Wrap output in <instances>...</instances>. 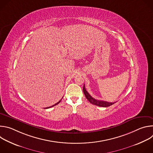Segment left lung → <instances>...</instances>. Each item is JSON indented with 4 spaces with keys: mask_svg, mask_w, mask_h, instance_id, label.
Wrapping results in <instances>:
<instances>
[{
    "mask_svg": "<svg viewBox=\"0 0 153 153\" xmlns=\"http://www.w3.org/2000/svg\"><path fill=\"white\" fill-rule=\"evenodd\" d=\"M83 93H84L86 98L88 100V101L91 103H92L93 105H97L99 106H102V107H108V106H110L113 105L114 103H116V102H108L103 101V100H96V99H94L86 90L85 85H83Z\"/></svg>",
    "mask_w": 153,
    "mask_h": 153,
    "instance_id": "1",
    "label": "left lung"
}]
</instances>
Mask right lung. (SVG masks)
<instances>
[{"label":"right lung","instance_id":"right-lung-1","mask_svg":"<svg viewBox=\"0 0 153 153\" xmlns=\"http://www.w3.org/2000/svg\"><path fill=\"white\" fill-rule=\"evenodd\" d=\"M61 100H62V99H61ZM61 100H60V101H59V102H57V103H56V104H54V105H53V106H49V107H47V108H45V109H47V108H51V107H53V106H55V105H57V104H58V103H60V101H61Z\"/></svg>","mask_w":153,"mask_h":153}]
</instances>
